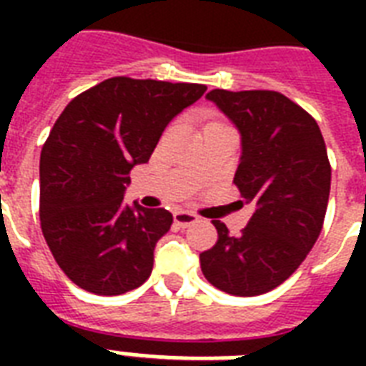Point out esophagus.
Wrapping results in <instances>:
<instances>
[{"label": "esophagus", "instance_id": "obj_1", "mask_svg": "<svg viewBox=\"0 0 366 366\" xmlns=\"http://www.w3.org/2000/svg\"><path fill=\"white\" fill-rule=\"evenodd\" d=\"M199 110H205V108H201V106H199Z\"/></svg>", "mask_w": 366, "mask_h": 366}]
</instances>
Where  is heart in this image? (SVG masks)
<instances>
[{"mask_svg": "<svg viewBox=\"0 0 366 366\" xmlns=\"http://www.w3.org/2000/svg\"><path fill=\"white\" fill-rule=\"evenodd\" d=\"M212 149H214V154H217V155H218V152H217V148H212Z\"/></svg>", "mask_w": 366, "mask_h": 366, "instance_id": "1", "label": "heart"}]
</instances>
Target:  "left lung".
<instances>
[{"label": "left lung", "instance_id": "left-lung-1", "mask_svg": "<svg viewBox=\"0 0 366 366\" xmlns=\"http://www.w3.org/2000/svg\"><path fill=\"white\" fill-rule=\"evenodd\" d=\"M194 102V100H192ZM180 83L112 77L60 114L39 159L43 237L66 277L99 296L138 289L171 229L159 201L125 199L172 117L192 104Z\"/></svg>", "mask_w": 366, "mask_h": 366}]
</instances>
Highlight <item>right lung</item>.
I'll return each instance as SVG.
<instances>
[{"instance_id": "right-lung-1", "label": "right lung", "mask_w": 366, "mask_h": 366, "mask_svg": "<svg viewBox=\"0 0 366 366\" xmlns=\"http://www.w3.org/2000/svg\"><path fill=\"white\" fill-rule=\"evenodd\" d=\"M241 132L234 184L243 201L237 226L217 220L218 241L201 252V272L234 296L269 292L298 269L323 228L330 163L317 123L272 91L207 94Z\"/></svg>"}]
</instances>
